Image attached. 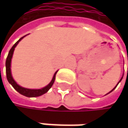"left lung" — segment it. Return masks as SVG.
I'll use <instances>...</instances> for the list:
<instances>
[{
  "instance_id": "left-lung-1",
  "label": "left lung",
  "mask_w": 128,
  "mask_h": 128,
  "mask_svg": "<svg viewBox=\"0 0 128 128\" xmlns=\"http://www.w3.org/2000/svg\"><path fill=\"white\" fill-rule=\"evenodd\" d=\"M122 78H121V79H120V81H119V82H118V83H119V82H121V81H122ZM118 84H116V86L115 88H114V89L112 90H111V91H110V92H112V91H113V90H114L116 88V87H117V85H118ZM110 92H108V93H110Z\"/></svg>"
}]
</instances>
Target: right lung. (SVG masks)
<instances>
[{
    "instance_id": "obj_1",
    "label": "right lung",
    "mask_w": 128,
    "mask_h": 128,
    "mask_svg": "<svg viewBox=\"0 0 128 128\" xmlns=\"http://www.w3.org/2000/svg\"><path fill=\"white\" fill-rule=\"evenodd\" d=\"M25 37V36H24ZM24 37L20 38L19 39L14 45L12 46V47L11 48V50H10L9 52V54L7 56V58H6V78L8 80V82H10V84H12L13 88H14V90H16L19 93H20L21 95L23 96H25L26 97H37V96H40L44 93H46L51 88V87L52 86L54 82H55V79H56V75L58 71H56L52 77V81L50 82V83L46 85V87L41 88V89H37V90H32V89H27V88H22L20 86H19L15 82L14 80L13 79L12 76V73H11V61H12V58L13 52H14V48L15 46L18 45V44L19 43V41L23 38Z\"/></svg>"
}]
</instances>
